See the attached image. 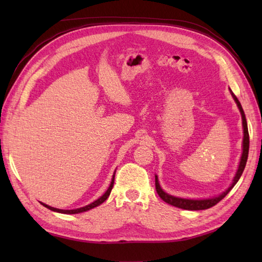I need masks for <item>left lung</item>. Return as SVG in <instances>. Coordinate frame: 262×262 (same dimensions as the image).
<instances>
[{
    "instance_id": "obj_1",
    "label": "left lung",
    "mask_w": 262,
    "mask_h": 262,
    "mask_svg": "<svg viewBox=\"0 0 262 262\" xmlns=\"http://www.w3.org/2000/svg\"><path fill=\"white\" fill-rule=\"evenodd\" d=\"M230 92L232 94L233 99L237 105L238 110L241 113V117H242V126H243V142H242V155L240 159V163H238V168L236 173L233 178V182L231 183V186L226 189L224 192H222L221 194L216 197H211V198H206V199H187V198H181V197H176L172 196V194H169L168 192H165L162 188H161L160 183H159V178L158 176L155 174V188H157V192L159 196L161 197V199L164 200L165 203H168L169 205L174 206V207L178 208H182V209H187V210H203V209H207L213 207L217 203L221 202L227 193L231 191V189L236 185V182L240 179L243 170L246 168L247 164V160H248V154H249V132H248V124H247V119H246V115H244V111L242 109V105L238 101L237 98L235 97V94L232 92V90L230 89Z\"/></svg>"
}]
</instances>
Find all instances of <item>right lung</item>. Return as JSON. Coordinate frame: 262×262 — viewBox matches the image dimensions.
<instances>
[{
    "label": "right lung",
    "mask_w": 262,
    "mask_h": 262,
    "mask_svg": "<svg viewBox=\"0 0 262 262\" xmlns=\"http://www.w3.org/2000/svg\"><path fill=\"white\" fill-rule=\"evenodd\" d=\"M115 173H116V171H115ZM115 173H114V176H113V179H111L110 186H109V188L107 189V191H105V192L102 194L101 197H99L97 200H94L93 203H91V204H89V205L84 206V207L76 208V209H58V208L52 207V206H48V205L43 204V203H41V204H42L43 206H45L46 208L51 209V210H53V211H57V213H62V214H79V213H83V211L90 210V209H92V208H94V207H97V206L101 205V204L104 202V200L109 197V194H110V192H111V189H113V187H114V181H115Z\"/></svg>",
    "instance_id": "obj_1"
}]
</instances>
